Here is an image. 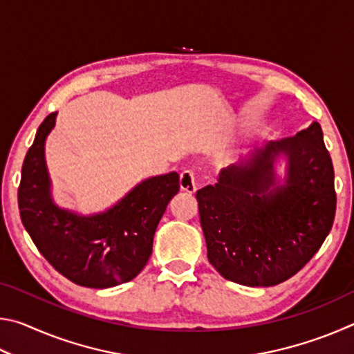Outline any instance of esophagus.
<instances>
[{
	"mask_svg": "<svg viewBox=\"0 0 354 354\" xmlns=\"http://www.w3.org/2000/svg\"><path fill=\"white\" fill-rule=\"evenodd\" d=\"M179 187H181L183 192H187V194H195L196 183H195L194 171L185 170L181 173V178H179Z\"/></svg>",
	"mask_w": 354,
	"mask_h": 354,
	"instance_id": "34e87169",
	"label": "esophagus"
}]
</instances>
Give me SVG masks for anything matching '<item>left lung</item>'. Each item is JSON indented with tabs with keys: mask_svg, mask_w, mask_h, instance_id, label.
<instances>
[{
	"mask_svg": "<svg viewBox=\"0 0 354 354\" xmlns=\"http://www.w3.org/2000/svg\"><path fill=\"white\" fill-rule=\"evenodd\" d=\"M196 200L207 259L221 277L248 287L289 279L319 251L335 215L333 160L320 124L256 148Z\"/></svg>",
	"mask_w": 354,
	"mask_h": 354,
	"instance_id": "8db88e82",
	"label": "left lung"
}]
</instances>
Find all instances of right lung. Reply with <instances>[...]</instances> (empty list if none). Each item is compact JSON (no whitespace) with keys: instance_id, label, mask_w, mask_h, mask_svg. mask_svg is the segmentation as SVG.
Returning <instances> with one entry per match:
<instances>
[{"instance_id":"right-lung-1","label":"right lung","mask_w":354,"mask_h":354,"mask_svg":"<svg viewBox=\"0 0 354 354\" xmlns=\"http://www.w3.org/2000/svg\"><path fill=\"white\" fill-rule=\"evenodd\" d=\"M56 117L53 112L40 124L21 167L23 226L45 259L71 283L93 289L128 283L151 256L156 227L179 192L178 173L143 179L103 212L84 215L57 206L45 159Z\"/></svg>"}]
</instances>
